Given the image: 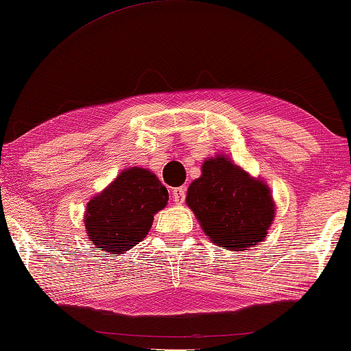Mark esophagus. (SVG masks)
Wrapping results in <instances>:
<instances>
[{
  "instance_id": "34e87169",
  "label": "esophagus",
  "mask_w": 351,
  "mask_h": 351,
  "mask_svg": "<svg viewBox=\"0 0 351 351\" xmlns=\"http://www.w3.org/2000/svg\"><path fill=\"white\" fill-rule=\"evenodd\" d=\"M171 197L176 204H182L186 199V187H176L171 191Z\"/></svg>"
}]
</instances>
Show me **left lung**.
Segmentation results:
<instances>
[{
    "label": "left lung",
    "mask_w": 351,
    "mask_h": 351,
    "mask_svg": "<svg viewBox=\"0 0 351 351\" xmlns=\"http://www.w3.org/2000/svg\"><path fill=\"white\" fill-rule=\"evenodd\" d=\"M186 203L210 241L237 252L264 241L275 217L269 187L223 156L203 164V175L189 186Z\"/></svg>",
    "instance_id": "1"
}]
</instances>
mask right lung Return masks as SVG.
I'll use <instances>...</instances> for the list:
<instances>
[{
  "mask_svg": "<svg viewBox=\"0 0 351 351\" xmlns=\"http://www.w3.org/2000/svg\"><path fill=\"white\" fill-rule=\"evenodd\" d=\"M169 192L152 171L128 169L87 204L86 230L97 250L120 254L148 234Z\"/></svg>",
  "mask_w": 351,
  "mask_h": 351,
  "instance_id": "1",
  "label": "right lung"
}]
</instances>
